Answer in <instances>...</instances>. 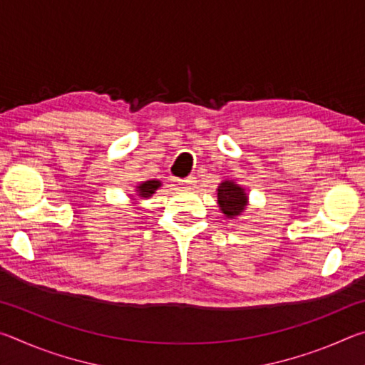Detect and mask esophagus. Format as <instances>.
Segmentation results:
<instances>
[{"label": "esophagus", "mask_w": 365, "mask_h": 365, "mask_svg": "<svg viewBox=\"0 0 365 365\" xmlns=\"http://www.w3.org/2000/svg\"><path fill=\"white\" fill-rule=\"evenodd\" d=\"M195 183H196L195 177H187V178H183V180H178V185H182L183 188H193Z\"/></svg>", "instance_id": "esophagus-1"}]
</instances>
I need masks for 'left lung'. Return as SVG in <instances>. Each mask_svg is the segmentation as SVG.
<instances>
[{
	"instance_id": "left-lung-1",
	"label": "left lung",
	"mask_w": 365,
	"mask_h": 365,
	"mask_svg": "<svg viewBox=\"0 0 365 365\" xmlns=\"http://www.w3.org/2000/svg\"><path fill=\"white\" fill-rule=\"evenodd\" d=\"M246 200H248V197H246L243 188L235 185L233 182L220 183V187L217 188V202L222 212H224L227 217L233 219L235 215H240V212H243Z\"/></svg>"
}]
</instances>
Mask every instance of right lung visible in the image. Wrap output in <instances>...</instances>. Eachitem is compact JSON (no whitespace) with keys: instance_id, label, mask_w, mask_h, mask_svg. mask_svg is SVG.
<instances>
[{"instance_id":"right-lung-1","label":"right lung","mask_w":365,"mask_h":365,"mask_svg":"<svg viewBox=\"0 0 365 365\" xmlns=\"http://www.w3.org/2000/svg\"><path fill=\"white\" fill-rule=\"evenodd\" d=\"M159 182L158 180H148V182H145V183H141L140 187H138V193L143 196V197H146V196H151L154 191H156V188L159 187Z\"/></svg>"}]
</instances>
